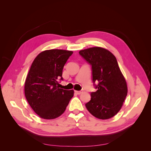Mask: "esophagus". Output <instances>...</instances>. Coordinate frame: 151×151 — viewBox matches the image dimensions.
Returning <instances> with one entry per match:
<instances>
[{"label": "esophagus", "instance_id": "esophagus-1", "mask_svg": "<svg viewBox=\"0 0 151 151\" xmlns=\"http://www.w3.org/2000/svg\"><path fill=\"white\" fill-rule=\"evenodd\" d=\"M75 93L77 94H81L83 93V90H81V91H75Z\"/></svg>", "mask_w": 151, "mask_h": 151}]
</instances>
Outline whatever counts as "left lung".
Wrapping results in <instances>:
<instances>
[{
	"mask_svg": "<svg viewBox=\"0 0 151 151\" xmlns=\"http://www.w3.org/2000/svg\"><path fill=\"white\" fill-rule=\"evenodd\" d=\"M79 53L91 65L93 85L97 89L91 93V100L86 107L99 119H109L120 110L127 95V83L116 58L101 47L81 50Z\"/></svg>",
	"mask_w": 151,
	"mask_h": 151,
	"instance_id": "left-lung-1",
	"label": "left lung"
}]
</instances>
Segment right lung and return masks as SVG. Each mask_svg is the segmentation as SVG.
Here are the masks:
<instances>
[{
  "instance_id": "right-lung-1",
  "label": "right lung",
  "mask_w": 151,
  "mask_h": 151,
  "mask_svg": "<svg viewBox=\"0 0 151 151\" xmlns=\"http://www.w3.org/2000/svg\"><path fill=\"white\" fill-rule=\"evenodd\" d=\"M73 52L49 50L41 52L32 63L25 81L24 94L34 111L43 119H54L65 111L74 90L59 88L62 70Z\"/></svg>"
}]
</instances>
